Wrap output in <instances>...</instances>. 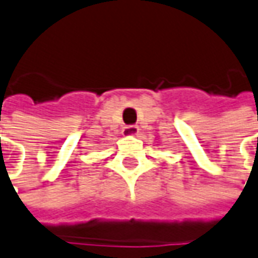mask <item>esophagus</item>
<instances>
[{
  "label": "esophagus",
  "instance_id": "esophagus-1",
  "mask_svg": "<svg viewBox=\"0 0 258 258\" xmlns=\"http://www.w3.org/2000/svg\"><path fill=\"white\" fill-rule=\"evenodd\" d=\"M138 127L137 125H127V127H124V130H122V134L125 137H134L138 134Z\"/></svg>",
  "mask_w": 258,
  "mask_h": 258
}]
</instances>
